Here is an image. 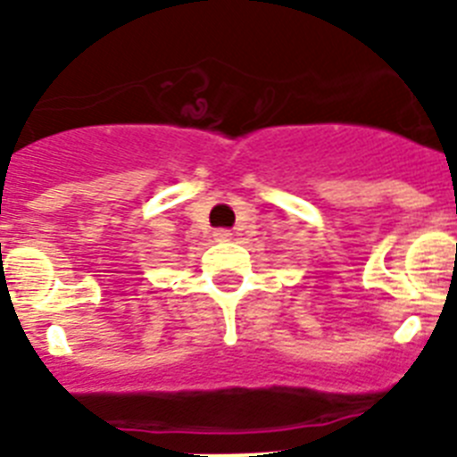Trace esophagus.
Listing matches in <instances>:
<instances>
[{
    "instance_id": "34e87169",
    "label": "esophagus",
    "mask_w": 457,
    "mask_h": 457,
    "mask_svg": "<svg viewBox=\"0 0 457 457\" xmlns=\"http://www.w3.org/2000/svg\"><path fill=\"white\" fill-rule=\"evenodd\" d=\"M216 241H229L232 239V232H229V229H216Z\"/></svg>"
}]
</instances>
